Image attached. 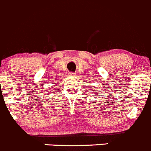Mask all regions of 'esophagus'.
<instances>
[{
  "instance_id": "esophagus-1",
  "label": "esophagus",
  "mask_w": 151,
  "mask_h": 151,
  "mask_svg": "<svg viewBox=\"0 0 151 151\" xmlns=\"http://www.w3.org/2000/svg\"><path fill=\"white\" fill-rule=\"evenodd\" d=\"M69 76H71V77H75L76 75V73H69Z\"/></svg>"
}]
</instances>
